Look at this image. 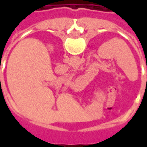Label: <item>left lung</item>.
Here are the masks:
<instances>
[{
    "label": "left lung",
    "mask_w": 147,
    "mask_h": 147,
    "mask_svg": "<svg viewBox=\"0 0 147 147\" xmlns=\"http://www.w3.org/2000/svg\"><path fill=\"white\" fill-rule=\"evenodd\" d=\"M146 69H147V66H146Z\"/></svg>",
    "instance_id": "left-lung-1"
}]
</instances>
